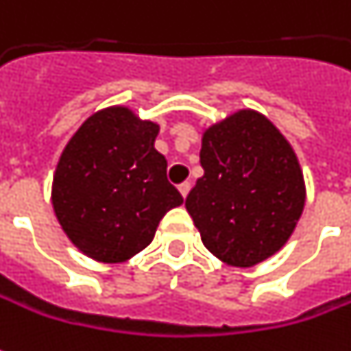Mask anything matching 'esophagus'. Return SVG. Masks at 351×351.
Wrapping results in <instances>:
<instances>
[{"label":"esophagus","instance_id":"esophagus-1","mask_svg":"<svg viewBox=\"0 0 351 351\" xmlns=\"http://www.w3.org/2000/svg\"><path fill=\"white\" fill-rule=\"evenodd\" d=\"M178 189H180L181 197L185 199V197L189 195V191H191V183H189V181H183V183H181V185H180V187H178Z\"/></svg>","mask_w":351,"mask_h":351}]
</instances>
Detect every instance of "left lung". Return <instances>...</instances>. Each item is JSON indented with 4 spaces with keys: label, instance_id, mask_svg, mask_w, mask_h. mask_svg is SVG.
I'll use <instances>...</instances> for the list:
<instances>
[{
    "label": "left lung",
    "instance_id": "1",
    "mask_svg": "<svg viewBox=\"0 0 351 351\" xmlns=\"http://www.w3.org/2000/svg\"><path fill=\"white\" fill-rule=\"evenodd\" d=\"M201 166L185 208L204 247L243 269L278 253L303 213L305 181L276 125L255 110L228 115L204 129Z\"/></svg>",
    "mask_w": 351,
    "mask_h": 351
}]
</instances>
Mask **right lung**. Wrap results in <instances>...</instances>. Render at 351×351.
Segmentation results:
<instances>
[{"mask_svg":"<svg viewBox=\"0 0 351 351\" xmlns=\"http://www.w3.org/2000/svg\"><path fill=\"white\" fill-rule=\"evenodd\" d=\"M160 125L125 106L93 114L61 152L51 204L65 236L98 263H123L154 239L183 203L154 148Z\"/></svg>","mask_w":351,"mask_h":351,"instance_id":"1","label":"right lung"}]
</instances>
